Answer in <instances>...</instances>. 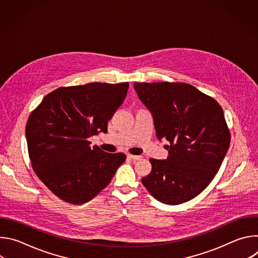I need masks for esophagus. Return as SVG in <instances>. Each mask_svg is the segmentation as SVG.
Listing matches in <instances>:
<instances>
[{
    "label": "esophagus",
    "mask_w": 258,
    "mask_h": 258,
    "mask_svg": "<svg viewBox=\"0 0 258 258\" xmlns=\"http://www.w3.org/2000/svg\"><path fill=\"white\" fill-rule=\"evenodd\" d=\"M127 157H128L130 159H132V160H140V159H142V156L132 155V154H128V155H127Z\"/></svg>",
    "instance_id": "esophagus-1"
}]
</instances>
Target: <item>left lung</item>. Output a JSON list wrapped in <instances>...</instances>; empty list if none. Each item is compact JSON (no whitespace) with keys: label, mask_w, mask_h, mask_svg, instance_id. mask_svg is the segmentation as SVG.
Listing matches in <instances>:
<instances>
[{"label":"left lung","mask_w":258,"mask_h":258,"mask_svg":"<svg viewBox=\"0 0 258 258\" xmlns=\"http://www.w3.org/2000/svg\"><path fill=\"white\" fill-rule=\"evenodd\" d=\"M154 119L156 136L169 142L166 160L150 159L144 187L158 201L176 205L198 196L217 173L230 147L223 108L185 83H135Z\"/></svg>","instance_id":"8db88e82"}]
</instances>
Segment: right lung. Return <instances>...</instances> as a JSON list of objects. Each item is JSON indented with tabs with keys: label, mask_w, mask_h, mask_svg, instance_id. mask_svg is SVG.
Returning a JSON list of instances; mask_svg holds the SVG:
<instances>
[{
	"label": "right lung",
	"mask_w": 258,
	"mask_h": 258,
	"mask_svg": "<svg viewBox=\"0 0 258 258\" xmlns=\"http://www.w3.org/2000/svg\"><path fill=\"white\" fill-rule=\"evenodd\" d=\"M130 84L91 83L61 87L30 113L25 135L33 171L58 198L84 204L96 197L124 162L123 153L91 147L90 137L107 133Z\"/></svg>",
	"instance_id": "add662e5"
}]
</instances>
